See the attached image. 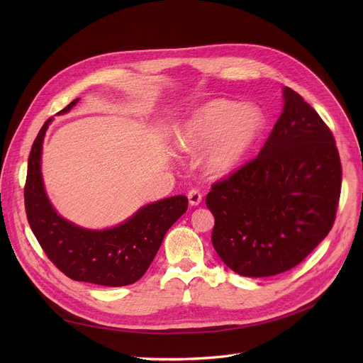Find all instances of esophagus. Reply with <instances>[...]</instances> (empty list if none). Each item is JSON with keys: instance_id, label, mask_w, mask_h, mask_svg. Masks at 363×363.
<instances>
[{"instance_id": "1", "label": "esophagus", "mask_w": 363, "mask_h": 363, "mask_svg": "<svg viewBox=\"0 0 363 363\" xmlns=\"http://www.w3.org/2000/svg\"><path fill=\"white\" fill-rule=\"evenodd\" d=\"M203 200V196L200 194L199 189H191V191L188 193V201L191 206H199Z\"/></svg>"}]
</instances>
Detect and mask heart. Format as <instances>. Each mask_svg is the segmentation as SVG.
<instances>
[{
	"label": "heart",
	"instance_id": "b5f03b06",
	"mask_svg": "<svg viewBox=\"0 0 363 363\" xmlns=\"http://www.w3.org/2000/svg\"><path fill=\"white\" fill-rule=\"evenodd\" d=\"M264 128V114L255 104L216 99L207 101L177 132L175 144L186 155L204 152L207 174L226 177L244 162Z\"/></svg>",
	"mask_w": 363,
	"mask_h": 363
}]
</instances>
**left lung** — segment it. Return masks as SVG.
Masks as SVG:
<instances>
[{"label":"left lung","instance_id":"left-lung-1","mask_svg":"<svg viewBox=\"0 0 363 363\" xmlns=\"http://www.w3.org/2000/svg\"><path fill=\"white\" fill-rule=\"evenodd\" d=\"M269 138L255 160L212 186V244L241 277L294 268L331 231L341 189L335 141L319 114L289 86Z\"/></svg>","mask_w":363,"mask_h":363}]
</instances>
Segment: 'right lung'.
Wrapping results in <instances>:
<instances>
[{
	"instance_id": "right-lung-1",
	"label": "right lung",
	"mask_w": 363,
	"mask_h": 363,
	"mask_svg": "<svg viewBox=\"0 0 363 363\" xmlns=\"http://www.w3.org/2000/svg\"><path fill=\"white\" fill-rule=\"evenodd\" d=\"M79 99L63 110L69 113ZM50 118L33 141L25 186L26 215L32 231L48 259L74 281L106 287L137 282L157 255L162 241L188 207L185 196H172L148 203L126 220L104 230H91L57 213L50 201L41 169L43 144L51 125Z\"/></svg>"
}]
</instances>
